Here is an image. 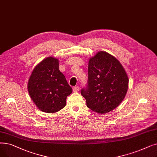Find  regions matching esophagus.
<instances>
[{"mask_svg": "<svg viewBox=\"0 0 157 157\" xmlns=\"http://www.w3.org/2000/svg\"><path fill=\"white\" fill-rule=\"evenodd\" d=\"M79 90V87L78 86H75L73 88V91L74 92H78Z\"/></svg>", "mask_w": 157, "mask_h": 157, "instance_id": "obj_1", "label": "esophagus"}]
</instances>
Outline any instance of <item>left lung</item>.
<instances>
[{"mask_svg":"<svg viewBox=\"0 0 157 157\" xmlns=\"http://www.w3.org/2000/svg\"><path fill=\"white\" fill-rule=\"evenodd\" d=\"M87 85L81 90L87 107L105 113L117 107L128 88V78L121 63L111 54L98 52L88 62Z\"/></svg>","mask_w":157,"mask_h":157,"instance_id":"1","label":"left lung"}]
</instances>
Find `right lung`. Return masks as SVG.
<instances>
[{"instance_id":"right-lung-1","label":"right lung","mask_w":157,"mask_h":157,"mask_svg":"<svg viewBox=\"0 0 157 157\" xmlns=\"http://www.w3.org/2000/svg\"><path fill=\"white\" fill-rule=\"evenodd\" d=\"M30 97L40 110L58 112L65 107L66 99L72 89L59 70L58 59L48 57L38 64L28 85Z\"/></svg>"}]
</instances>
